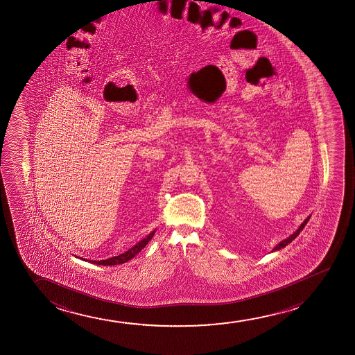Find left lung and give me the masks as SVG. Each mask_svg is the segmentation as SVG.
<instances>
[{"label":"left lung","instance_id":"left-lung-1","mask_svg":"<svg viewBox=\"0 0 355 355\" xmlns=\"http://www.w3.org/2000/svg\"><path fill=\"white\" fill-rule=\"evenodd\" d=\"M308 220H309V218H306V220H304V222L301 224V227L297 229V232H295V233L292 234L291 236H288V238L285 239V240H282V243H277V246H275V248H274L272 251H277V250H280V248H285L286 245H288V243H291L292 240H295V239L298 236V234L301 233L302 230H303L304 225L308 223Z\"/></svg>","mask_w":355,"mask_h":355}]
</instances>
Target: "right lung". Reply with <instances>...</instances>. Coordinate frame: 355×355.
Masks as SVG:
<instances>
[{
	"label": "right lung",
	"instance_id": "add662e5",
	"mask_svg": "<svg viewBox=\"0 0 355 355\" xmlns=\"http://www.w3.org/2000/svg\"><path fill=\"white\" fill-rule=\"evenodd\" d=\"M154 234H155V232L149 234L146 239H143L141 241L137 243L136 246H133V248H130L128 251L121 253V254H119V256L107 258V259H104V261H91V262L94 263V264H99V266H116V264H122V263L127 262V261H130V259L135 257L137 253L141 252V250L146 248L148 243H149L151 239H153V236H154ZM86 261H87V259H86ZM88 262H89V261H88Z\"/></svg>",
	"mask_w": 355,
	"mask_h": 355
}]
</instances>
